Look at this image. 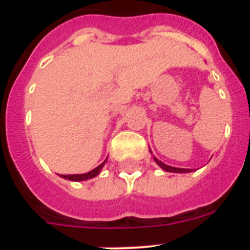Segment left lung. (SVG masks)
<instances>
[{"label":"left lung","instance_id":"1","mask_svg":"<svg viewBox=\"0 0 250 250\" xmlns=\"http://www.w3.org/2000/svg\"><path fill=\"white\" fill-rule=\"evenodd\" d=\"M151 152V151H150ZM154 160H155L156 164L159 165V167H161L163 170H165V171H169V173H190V171H193V169H183V167H170V165H167L164 164L163 161L159 160V159H156L155 156H154Z\"/></svg>","mask_w":250,"mask_h":250}]
</instances>
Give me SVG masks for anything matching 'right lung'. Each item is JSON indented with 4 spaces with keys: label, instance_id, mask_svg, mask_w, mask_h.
<instances>
[{
    "label": "right lung",
    "instance_id": "add662e5",
    "mask_svg": "<svg viewBox=\"0 0 250 250\" xmlns=\"http://www.w3.org/2000/svg\"><path fill=\"white\" fill-rule=\"evenodd\" d=\"M106 161H107V159H105V160H104V163H101L99 167H96L94 170L89 171V173L71 174V175H60V176L63 179H67V180H71V182H83V180H89V179L95 178V176H98L99 174H100V171L103 170V167H104V165H105Z\"/></svg>",
    "mask_w": 250,
    "mask_h": 250
}]
</instances>
